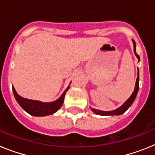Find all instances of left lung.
I'll list each match as a JSON object with an SVG mask.
<instances>
[{
  "instance_id": "8db88e82",
  "label": "left lung",
  "mask_w": 155,
  "mask_h": 155,
  "mask_svg": "<svg viewBox=\"0 0 155 155\" xmlns=\"http://www.w3.org/2000/svg\"><path fill=\"white\" fill-rule=\"evenodd\" d=\"M134 41V40H133ZM134 53H135V55L137 56V57L138 58V60L140 61V57L138 55L137 53L136 52V45H135V42L134 41ZM138 90H139V71H138V76L137 78V81H136V85H135V89H134V92L133 94H131V96L127 100V102L124 104V105L120 106L119 109H116V110L113 111H109V112H105V111H100V110H97V109H91V110L94 112L95 114H98L101 115V116H113V115H121L123 113H124L127 109H129V107L134 102V99L136 98Z\"/></svg>"
}]
</instances>
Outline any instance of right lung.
Instances as JSON below:
<instances>
[{
	"label": "right lung",
	"mask_w": 155,
	"mask_h": 155,
	"mask_svg": "<svg viewBox=\"0 0 155 155\" xmlns=\"http://www.w3.org/2000/svg\"><path fill=\"white\" fill-rule=\"evenodd\" d=\"M69 87L70 86H68L67 90L63 93L62 95L57 101L50 102V103H44V102H41L39 101H34V100L22 98L19 94H18L14 87H12V91H13L14 96L15 98L18 103L28 114L34 116H44L56 113L62 106L64 96H65L67 91L69 89Z\"/></svg>",
	"instance_id": "obj_1"
}]
</instances>
